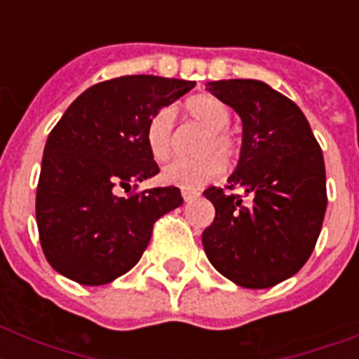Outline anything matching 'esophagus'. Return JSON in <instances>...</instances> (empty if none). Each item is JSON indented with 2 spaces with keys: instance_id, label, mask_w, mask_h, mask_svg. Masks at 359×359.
<instances>
[{
  "instance_id": "1",
  "label": "esophagus",
  "mask_w": 359,
  "mask_h": 359,
  "mask_svg": "<svg viewBox=\"0 0 359 359\" xmlns=\"http://www.w3.org/2000/svg\"><path fill=\"white\" fill-rule=\"evenodd\" d=\"M201 196L199 191H190V190H182V197H184V201L186 203H191V201H196L197 197Z\"/></svg>"
}]
</instances>
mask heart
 I'll use <instances>...</instances> for the list:
<instances>
[{"label": "heart", "instance_id": "obj_1", "mask_svg": "<svg viewBox=\"0 0 359 359\" xmlns=\"http://www.w3.org/2000/svg\"><path fill=\"white\" fill-rule=\"evenodd\" d=\"M186 111L191 119L208 128V135L203 143V152L216 151L224 158H233L236 152V141L227 126L231 123V111L219 98L210 95L194 97L186 102ZM175 114L173 108L163 106L156 109L147 123L145 140L149 151L156 160H165L171 152ZM224 171V162L217 154L186 160L179 158L163 165L162 180L171 186H179L186 190H197L219 177Z\"/></svg>", "mask_w": 359, "mask_h": 359}]
</instances>
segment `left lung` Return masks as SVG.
Returning <instances> with one entry per match:
<instances>
[{
    "label": "left lung",
    "mask_w": 359,
    "mask_h": 359,
    "mask_svg": "<svg viewBox=\"0 0 359 359\" xmlns=\"http://www.w3.org/2000/svg\"><path fill=\"white\" fill-rule=\"evenodd\" d=\"M207 89L242 119V147L227 190L208 188L216 218L203 231L208 261L244 289L292 278L315 250L324 212L326 169L306 115L259 80L208 81Z\"/></svg>",
    "instance_id": "obj_1"
}]
</instances>
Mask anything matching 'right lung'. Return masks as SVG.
<instances>
[{"label": "right lung", "instance_id": "add662e5", "mask_svg": "<svg viewBox=\"0 0 359 359\" xmlns=\"http://www.w3.org/2000/svg\"><path fill=\"white\" fill-rule=\"evenodd\" d=\"M196 81L121 76L83 91L48 135L36 186V227L48 262L81 285H106L134 268L152 227L182 205L179 188L119 197L158 175L145 140L156 109Z\"/></svg>", "mask_w": 359, "mask_h": 359}]
</instances>
